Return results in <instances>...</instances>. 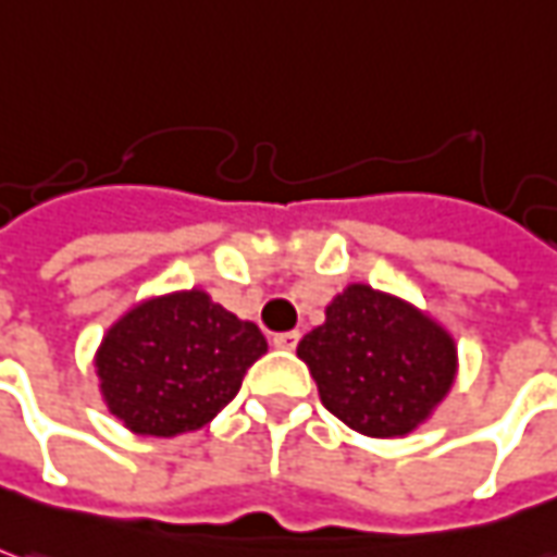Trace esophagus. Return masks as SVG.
I'll return each instance as SVG.
<instances>
[{"label": "esophagus", "instance_id": "34e87169", "mask_svg": "<svg viewBox=\"0 0 557 557\" xmlns=\"http://www.w3.org/2000/svg\"><path fill=\"white\" fill-rule=\"evenodd\" d=\"M298 338H301V335H298V332H280V335H274V347H277V350H293L295 344H298Z\"/></svg>", "mask_w": 557, "mask_h": 557}]
</instances>
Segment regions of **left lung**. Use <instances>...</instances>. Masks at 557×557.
I'll return each instance as SVG.
<instances>
[{
	"label": "left lung",
	"instance_id": "left-lung-1",
	"mask_svg": "<svg viewBox=\"0 0 557 557\" xmlns=\"http://www.w3.org/2000/svg\"><path fill=\"white\" fill-rule=\"evenodd\" d=\"M323 406L350 430L403 438L433 418L457 377L448 329L393 293L350 283L326 305V323L298 342Z\"/></svg>",
	"mask_w": 557,
	"mask_h": 557
}]
</instances>
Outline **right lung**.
<instances>
[{
    "mask_svg": "<svg viewBox=\"0 0 557 557\" xmlns=\"http://www.w3.org/2000/svg\"><path fill=\"white\" fill-rule=\"evenodd\" d=\"M264 350L256 323L195 286L124 310L106 329L94 369L106 408L131 433L170 438L213 421Z\"/></svg>",
    "mask_w": 557,
    "mask_h": 557,
    "instance_id": "obj_1",
    "label": "right lung"
}]
</instances>
